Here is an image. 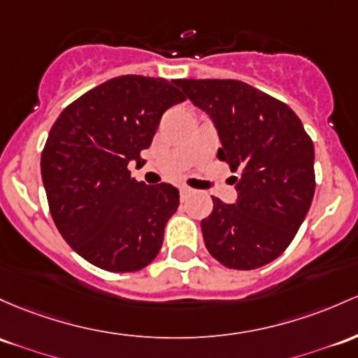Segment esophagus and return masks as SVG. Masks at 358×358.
<instances>
[{
    "label": "esophagus",
    "mask_w": 358,
    "mask_h": 358,
    "mask_svg": "<svg viewBox=\"0 0 358 358\" xmlns=\"http://www.w3.org/2000/svg\"><path fill=\"white\" fill-rule=\"evenodd\" d=\"M192 194V188H188V187H180V199L182 200H187V197L188 195Z\"/></svg>",
    "instance_id": "esophagus-1"
}]
</instances>
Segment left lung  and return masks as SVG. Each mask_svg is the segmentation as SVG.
Wrapping results in <instances>:
<instances>
[{
    "label": "left lung",
    "mask_w": 358,
    "mask_h": 358,
    "mask_svg": "<svg viewBox=\"0 0 358 358\" xmlns=\"http://www.w3.org/2000/svg\"><path fill=\"white\" fill-rule=\"evenodd\" d=\"M217 129V158L236 171V203L212 197L206 248L227 268L255 270L280 257L311 207L314 144L284 101L236 80H175Z\"/></svg>",
    "instance_id": "8db88e82"
}]
</instances>
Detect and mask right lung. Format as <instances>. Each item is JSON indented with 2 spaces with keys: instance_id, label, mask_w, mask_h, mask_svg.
Wrapping results in <instances>:
<instances>
[{
  "instance_id": "right-lung-1",
  "label": "right lung",
  "mask_w": 358,
  "mask_h": 358,
  "mask_svg": "<svg viewBox=\"0 0 358 358\" xmlns=\"http://www.w3.org/2000/svg\"><path fill=\"white\" fill-rule=\"evenodd\" d=\"M187 100L163 78H112L61 112L41 158L54 224L66 243L107 272H137L156 258L164 226L178 209L170 183L151 187L131 176L144 164L161 115Z\"/></svg>"
}]
</instances>
